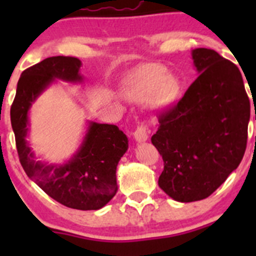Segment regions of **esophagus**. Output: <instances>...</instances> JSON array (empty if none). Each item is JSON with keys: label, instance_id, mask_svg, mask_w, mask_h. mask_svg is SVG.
<instances>
[{"label": "esophagus", "instance_id": "1", "mask_svg": "<svg viewBox=\"0 0 256 256\" xmlns=\"http://www.w3.org/2000/svg\"><path fill=\"white\" fill-rule=\"evenodd\" d=\"M134 138H135V140L138 141V142H144V141H147V138H148V130H147V128L144 125H138V128H136V130L134 131Z\"/></svg>", "mask_w": 256, "mask_h": 256}]
</instances>
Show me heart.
<instances>
[{"instance_id":"b5f03b06","label":"heart","mask_w":256,"mask_h":256,"mask_svg":"<svg viewBox=\"0 0 256 256\" xmlns=\"http://www.w3.org/2000/svg\"><path fill=\"white\" fill-rule=\"evenodd\" d=\"M178 82L168 76L166 68L148 66L131 76L125 82L124 95L135 102H147L154 99L157 105H166L177 94Z\"/></svg>"}]
</instances>
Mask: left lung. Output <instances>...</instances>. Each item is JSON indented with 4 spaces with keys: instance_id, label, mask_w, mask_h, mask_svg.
I'll list each match as a JSON object with an SVG mask.
<instances>
[{
    "instance_id": "left-lung-1",
    "label": "left lung",
    "mask_w": 256,
    "mask_h": 256,
    "mask_svg": "<svg viewBox=\"0 0 256 256\" xmlns=\"http://www.w3.org/2000/svg\"><path fill=\"white\" fill-rule=\"evenodd\" d=\"M192 58L200 76L180 102L160 114L151 138L164 164L160 188L183 203L209 197L236 170L250 118L238 66L213 49H193Z\"/></svg>"
}]
</instances>
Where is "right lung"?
<instances>
[{
  "instance_id": "add662e5",
  "label": "right lung",
  "mask_w": 256,
  "mask_h": 256,
  "mask_svg": "<svg viewBox=\"0 0 256 256\" xmlns=\"http://www.w3.org/2000/svg\"><path fill=\"white\" fill-rule=\"evenodd\" d=\"M82 62L76 56H50L26 69L17 84L11 106L20 162L30 180L66 207L96 210L116 194V167L128 150V138L116 125L89 122L88 132L76 154L64 164L36 161L28 146V112L32 102L54 79L78 82Z\"/></svg>"
}]
</instances>
